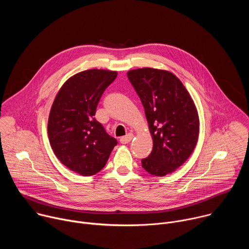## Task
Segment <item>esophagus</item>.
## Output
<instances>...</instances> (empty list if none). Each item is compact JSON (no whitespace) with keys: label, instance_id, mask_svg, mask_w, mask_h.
Returning a JSON list of instances; mask_svg holds the SVG:
<instances>
[{"label":"esophagus","instance_id":"obj_1","mask_svg":"<svg viewBox=\"0 0 249 249\" xmlns=\"http://www.w3.org/2000/svg\"><path fill=\"white\" fill-rule=\"evenodd\" d=\"M133 137H134V135L131 134V133H129L128 135H126V136L120 138V143H121V144H128V143H130V142L132 141Z\"/></svg>","mask_w":249,"mask_h":249}]
</instances>
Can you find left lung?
<instances>
[{
	"mask_svg": "<svg viewBox=\"0 0 249 249\" xmlns=\"http://www.w3.org/2000/svg\"><path fill=\"white\" fill-rule=\"evenodd\" d=\"M127 76L144 106L153 138V151L142 166L152 175L164 176L182 165L196 147L197 108L181 81L168 71L142 68Z\"/></svg>",
	"mask_w": 249,
	"mask_h": 249,
	"instance_id": "1",
	"label": "left lung"
}]
</instances>
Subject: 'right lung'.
Masks as SVG:
<instances>
[{"instance_id":"obj_1","label":"right lung","mask_w":249,"mask_h":249,"mask_svg":"<svg viewBox=\"0 0 249 249\" xmlns=\"http://www.w3.org/2000/svg\"><path fill=\"white\" fill-rule=\"evenodd\" d=\"M117 77L108 70H87L68 79L49 114L48 137L58 160L83 176L100 171L117 145L94 115L98 101Z\"/></svg>"}]
</instances>
